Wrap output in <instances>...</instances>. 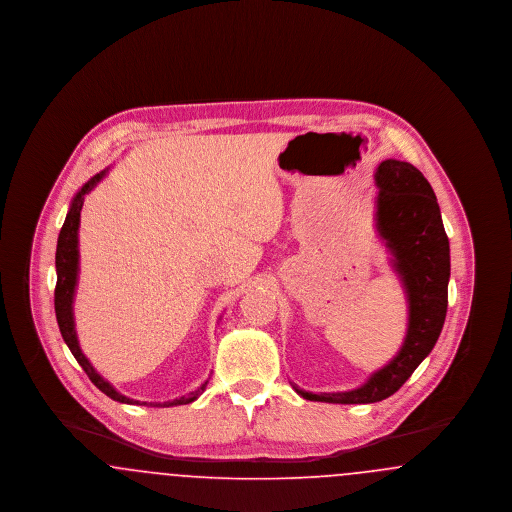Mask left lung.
Masks as SVG:
<instances>
[{
    "instance_id": "8db88e82",
    "label": "left lung",
    "mask_w": 512,
    "mask_h": 512,
    "mask_svg": "<svg viewBox=\"0 0 512 512\" xmlns=\"http://www.w3.org/2000/svg\"><path fill=\"white\" fill-rule=\"evenodd\" d=\"M374 176L380 188L376 230L390 249L391 267L407 293V336L390 363L357 390L311 393L293 386L309 401L363 405L390 397L430 355L445 322L451 259L436 194L424 174L405 161H382Z\"/></svg>"
}]
</instances>
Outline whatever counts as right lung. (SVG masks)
<instances>
[{
	"instance_id": "1",
	"label": "right lung",
	"mask_w": 512,
	"mask_h": 512,
	"mask_svg": "<svg viewBox=\"0 0 512 512\" xmlns=\"http://www.w3.org/2000/svg\"><path fill=\"white\" fill-rule=\"evenodd\" d=\"M107 171H101L96 176H92L73 197L71 201V209L67 213V219L63 222V228L59 232V240H57V251H55V268H57V284H55V317L57 324L61 330V336L65 343L69 345L74 359L78 361V365L84 368V372L88 374V378L92 380V384L103 391L107 397H111L113 401L119 403H128V405H147V407H176V405H186L195 401L205 388L207 382L201 384L197 390L182 395L178 399L165 401V403H147V401H136L130 399L126 395H122L115 390L107 380H103L98 374V370L90 365V361L84 357L78 338H76V330H74L73 301L74 292H76V282H78V226H80V211L84 205V197L90 194L99 182L103 180V176Z\"/></svg>"
}]
</instances>
